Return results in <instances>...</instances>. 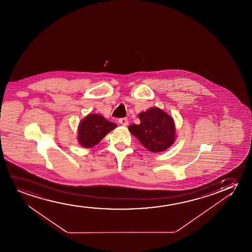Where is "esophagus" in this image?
Wrapping results in <instances>:
<instances>
[{
	"label": "esophagus",
	"mask_w": 252,
	"mask_h": 252,
	"mask_svg": "<svg viewBox=\"0 0 252 252\" xmlns=\"http://www.w3.org/2000/svg\"><path fill=\"white\" fill-rule=\"evenodd\" d=\"M119 122H120V124L122 125V126H128V124H129L127 119H126V118L120 119V120H119Z\"/></svg>",
	"instance_id": "1"
}]
</instances>
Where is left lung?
Returning a JSON list of instances; mask_svg holds the SVG:
<instances>
[{"mask_svg": "<svg viewBox=\"0 0 252 252\" xmlns=\"http://www.w3.org/2000/svg\"><path fill=\"white\" fill-rule=\"evenodd\" d=\"M139 125H130L129 131L151 152H162L176 141V125L169 114L159 107L138 114Z\"/></svg>", "mask_w": 252, "mask_h": 252, "instance_id": "obj_1", "label": "left lung"}]
</instances>
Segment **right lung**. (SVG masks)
<instances>
[{
  "mask_svg": "<svg viewBox=\"0 0 252 252\" xmlns=\"http://www.w3.org/2000/svg\"><path fill=\"white\" fill-rule=\"evenodd\" d=\"M116 127L117 125L100 114H88L78 125L77 140L83 148H92Z\"/></svg>",
  "mask_w": 252,
  "mask_h": 252,
  "instance_id": "right-lung-1",
  "label": "right lung"
}]
</instances>
